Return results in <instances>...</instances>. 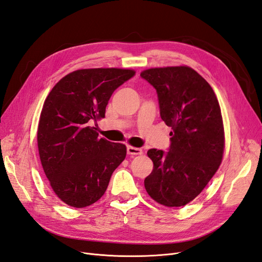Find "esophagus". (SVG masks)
<instances>
[{"mask_svg": "<svg viewBox=\"0 0 262 262\" xmlns=\"http://www.w3.org/2000/svg\"><path fill=\"white\" fill-rule=\"evenodd\" d=\"M127 152L128 155H142L143 150L138 147H133V146H128L127 147Z\"/></svg>", "mask_w": 262, "mask_h": 262, "instance_id": "34e87169", "label": "esophagus"}]
</instances>
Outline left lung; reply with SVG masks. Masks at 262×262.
Here are the masks:
<instances>
[{"mask_svg":"<svg viewBox=\"0 0 262 262\" xmlns=\"http://www.w3.org/2000/svg\"><path fill=\"white\" fill-rule=\"evenodd\" d=\"M141 77L155 88L161 119L172 129L168 151H147L154 168L144 185L157 203L184 206L200 195L221 164L219 102L209 83L186 66L150 68Z\"/></svg>","mask_w":262,"mask_h":262,"instance_id":"left-lung-1","label":"left lung"}]
</instances>
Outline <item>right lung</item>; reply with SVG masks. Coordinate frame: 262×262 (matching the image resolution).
Returning <instances> with one entry per match:
<instances>
[{
    "label": "right lung",
    "instance_id": "obj_1",
    "mask_svg": "<svg viewBox=\"0 0 262 262\" xmlns=\"http://www.w3.org/2000/svg\"><path fill=\"white\" fill-rule=\"evenodd\" d=\"M135 75L118 68L80 69L52 89L38 128L41 164L54 193L65 204L83 208L104 195L127 148L98 137L93 127L104 118L117 88Z\"/></svg>",
    "mask_w": 262,
    "mask_h": 262
}]
</instances>
